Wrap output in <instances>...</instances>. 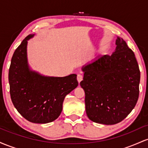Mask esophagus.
Returning <instances> with one entry per match:
<instances>
[{"mask_svg":"<svg viewBox=\"0 0 148 148\" xmlns=\"http://www.w3.org/2000/svg\"><path fill=\"white\" fill-rule=\"evenodd\" d=\"M83 77H84V76H83L82 74H78V75H77V80H78V81H79V83H80L81 81H82Z\"/></svg>","mask_w":148,"mask_h":148,"instance_id":"1","label":"esophagus"}]
</instances>
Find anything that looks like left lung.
Instances as JSON below:
<instances>
[{"mask_svg":"<svg viewBox=\"0 0 148 148\" xmlns=\"http://www.w3.org/2000/svg\"><path fill=\"white\" fill-rule=\"evenodd\" d=\"M111 56L104 55L82 67L86 111L97 123L111 125L123 120L136 104L140 73L134 53L118 37Z\"/></svg>","mask_w":148,"mask_h":148,"instance_id":"1","label":"left lung"}]
</instances>
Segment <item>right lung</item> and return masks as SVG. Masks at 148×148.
I'll return each mask as SVG.
<instances>
[{"instance_id":"1","label":"right lung","mask_w":148,"mask_h":148,"mask_svg":"<svg viewBox=\"0 0 148 148\" xmlns=\"http://www.w3.org/2000/svg\"><path fill=\"white\" fill-rule=\"evenodd\" d=\"M28 35L15 50L9 69L10 92L18 113L29 122L45 124L60 115L65 96L77 87L76 74L42 76L29 69L27 60Z\"/></svg>"}]
</instances>
